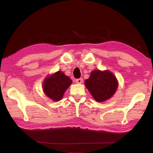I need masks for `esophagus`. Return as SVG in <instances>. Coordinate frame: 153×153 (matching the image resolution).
<instances>
[{
  "label": "esophagus",
  "instance_id": "1",
  "mask_svg": "<svg viewBox=\"0 0 153 153\" xmlns=\"http://www.w3.org/2000/svg\"><path fill=\"white\" fill-rule=\"evenodd\" d=\"M82 79H78L76 80V82L78 84H81L82 82Z\"/></svg>",
  "mask_w": 153,
  "mask_h": 153
}]
</instances>
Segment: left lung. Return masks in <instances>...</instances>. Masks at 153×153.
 Here are the masks:
<instances>
[{
    "instance_id": "left-lung-1",
    "label": "left lung",
    "mask_w": 153,
    "mask_h": 153,
    "mask_svg": "<svg viewBox=\"0 0 153 153\" xmlns=\"http://www.w3.org/2000/svg\"><path fill=\"white\" fill-rule=\"evenodd\" d=\"M85 85L95 100L102 102L111 98L116 93L118 81L110 71L94 70L85 80Z\"/></svg>"
}]
</instances>
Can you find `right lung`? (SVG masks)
Returning a JSON list of instances; mask_svg holds the SVG:
<instances>
[{"label": "right lung", "mask_w": 153, "mask_h": 153, "mask_svg": "<svg viewBox=\"0 0 153 153\" xmlns=\"http://www.w3.org/2000/svg\"><path fill=\"white\" fill-rule=\"evenodd\" d=\"M73 81L61 71L45 77L43 82V91L48 98L54 102L61 100L65 92Z\"/></svg>", "instance_id": "obj_1"}]
</instances>
